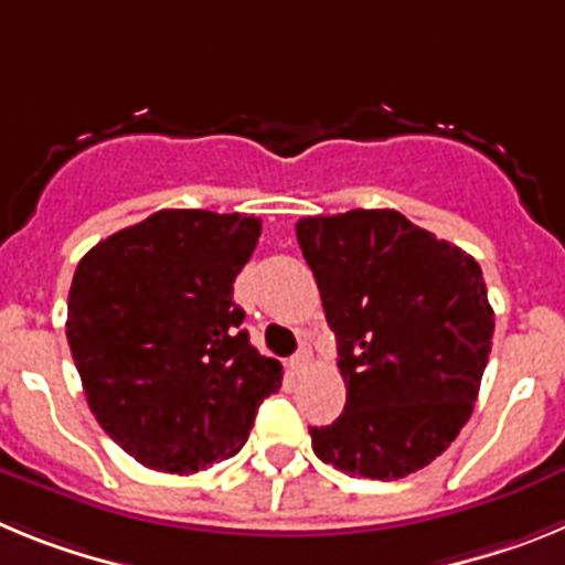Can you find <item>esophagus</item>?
Returning <instances> with one entry per match:
<instances>
[{
  "instance_id": "esophagus-1",
  "label": "esophagus",
  "mask_w": 565,
  "mask_h": 565,
  "mask_svg": "<svg viewBox=\"0 0 565 565\" xmlns=\"http://www.w3.org/2000/svg\"><path fill=\"white\" fill-rule=\"evenodd\" d=\"M308 359H311V353H308L306 348H302V351H297L291 359H288V371H291L294 376H299V373L308 367Z\"/></svg>"
}]
</instances>
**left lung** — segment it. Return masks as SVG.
Returning a JSON list of instances; mask_svg holds the SVG:
<instances>
[{
    "label": "left lung",
    "instance_id": "8db88e82",
    "mask_svg": "<svg viewBox=\"0 0 565 565\" xmlns=\"http://www.w3.org/2000/svg\"><path fill=\"white\" fill-rule=\"evenodd\" d=\"M297 239L348 387L342 416L311 427L313 452L359 478L411 476L478 398L495 331L481 266L396 209L302 217Z\"/></svg>",
    "mask_w": 565,
    "mask_h": 565
}]
</instances>
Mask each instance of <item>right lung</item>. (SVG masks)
<instances>
[{"instance_id":"obj_1","label":"right lung","mask_w":565,"mask_h":565,"mask_svg":"<svg viewBox=\"0 0 565 565\" xmlns=\"http://www.w3.org/2000/svg\"><path fill=\"white\" fill-rule=\"evenodd\" d=\"M259 228L237 212L161 209L89 248L73 274L67 342L84 396L143 467L189 476L237 456L282 384L232 299Z\"/></svg>"}]
</instances>
